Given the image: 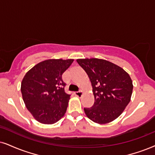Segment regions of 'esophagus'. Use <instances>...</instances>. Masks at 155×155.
Wrapping results in <instances>:
<instances>
[{
  "label": "esophagus",
  "instance_id": "1",
  "mask_svg": "<svg viewBox=\"0 0 155 155\" xmlns=\"http://www.w3.org/2000/svg\"><path fill=\"white\" fill-rule=\"evenodd\" d=\"M82 94H83V91H76L75 92V95L77 96V97H81L82 96Z\"/></svg>",
  "mask_w": 155,
  "mask_h": 155
}]
</instances>
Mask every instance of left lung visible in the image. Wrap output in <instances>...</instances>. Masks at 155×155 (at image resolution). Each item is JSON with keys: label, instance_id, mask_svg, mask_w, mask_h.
Instances as JSON below:
<instances>
[{"label": "left lung", "instance_id": "obj_1", "mask_svg": "<svg viewBox=\"0 0 155 155\" xmlns=\"http://www.w3.org/2000/svg\"><path fill=\"white\" fill-rule=\"evenodd\" d=\"M91 81L94 104L84 108L86 115L98 124L117 119L130 103L132 81L130 75L116 64L99 58L77 59Z\"/></svg>", "mask_w": 155, "mask_h": 155}]
</instances>
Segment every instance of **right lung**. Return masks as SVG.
Masks as SVG:
<instances>
[{
	"label": "right lung",
	"mask_w": 155,
	"mask_h": 155,
	"mask_svg": "<svg viewBox=\"0 0 155 155\" xmlns=\"http://www.w3.org/2000/svg\"><path fill=\"white\" fill-rule=\"evenodd\" d=\"M73 59H48L40 62L25 74L21 93L26 108L42 124H51L65 114L70 94L64 91L62 74Z\"/></svg>",
	"instance_id": "1"
}]
</instances>
